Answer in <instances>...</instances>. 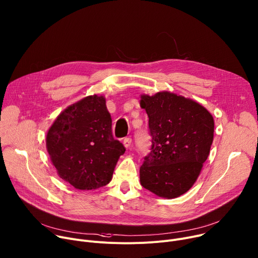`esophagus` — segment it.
Returning a JSON list of instances; mask_svg holds the SVG:
<instances>
[{
	"label": "esophagus",
	"mask_w": 258,
	"mask_h": 258,
	"mask_svg": "<svg viewBox=\"0 0 258 258\" xmlns=\"http://www.w3.org/2000/svg\"><path fill=\"white\" fill-rule=\"evenodd\" d=\"M123 145H124V147L125 148H130V146L132 145V139L131 138H125L124 140H123Z\"/></svg>",
	"instance_id": "esophagus-1"
}]
</instances>
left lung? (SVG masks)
<instances>
[{
  "label": "left lung",
  "mask_w": 258,
  "mask_h": 258,
  "mask_svg": "<svg viewBox=\"0 0 258 258\" xmlns=\"http://www.w3.org/2000/svg\"><path fill=\"white\" fill-rule=\"evenodd\" d=\"M149 117L150 153L140 182L157 197L175 199L188 191L201 174L214 138V119L198 102L170 91L141 95Z\"/></svg>",
  "instance_id": "left-lung-1"
}]
</instances>
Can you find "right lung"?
<instances>
[{
  "instance_id": "obj_1",
  "label": "right lung",
  "mask_w": 258,
  "mask_h": 258,
  "mask_svg": "<svg viewBox=\"0 0 258 258\" xmlns=\"http://www.w3.org/2000/svg\"><path fill=\"white\" fill-rule=\"evenodd\" d=\"M111 127L104 96L85 97L60 112L46 135V148L59 178L80 190L107 185L125 151Z\"/></svg>"
}]
</instances>
